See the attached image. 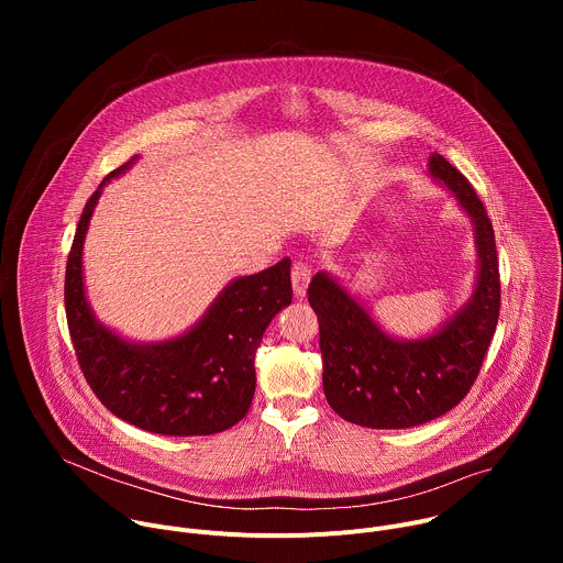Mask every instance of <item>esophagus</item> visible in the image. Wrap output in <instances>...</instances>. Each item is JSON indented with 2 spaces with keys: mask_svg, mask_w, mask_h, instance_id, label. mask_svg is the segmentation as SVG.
Returning a JSON list of instances; mask_svg holds the SVG:
<instances>
[{
  "mask_svg": "<svg viewBox=\"0 0 563 563\" xmlns=\"http://www.w3.org/2000/svg\"><path fill=\"white\" fill-rule=\"evenodd\" d=\"M309 278H311V269L307 263H294L291 267V287H294V294L296 298H302L305 291H307V285H309Z\"/></svg>",
  "mask_w": 563,
  "mask_h": 563,
  "instance_id": "34e87169",
  "label": "esophagus"
}]
</instances>
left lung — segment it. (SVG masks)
<instances>
[{"label":"left lung","mask_w":563,"mask_h":563,"mask_svg":"<svg viewBox=\"0 0 563 563\" xmlns=\"http://www.w3.org/2000/svg\"><path fill=\"white\" fill-rule=\"evenodd\" d=\"M428 174L450 191L474 231V287L452 316L428 334L400 339L336 276L318 272L307 289L318 316L328 404L363 428L404 430L450 412L472 387L497 330L501 285L486 207L443 155H430Z\"/></svg>","instance_id":"left-lung-1"}]
</instances>
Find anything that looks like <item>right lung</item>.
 <instances>
[{"instance_id": "obj_1", "label": "right lung", "mask_w": 563, "mask_h": 563, "mask_svg": "<svg viewBox=\"0 0 563 563\" xmlns=\"http://www.w3.org/2000/svg\"><path fill=\"white\" fill-rule=\"evenodd\" d=\"M135 159L102 180L79 218L64 283L70 341L87 383L118 419L165 437L218 434L252 406L256 350L274 316L291 302V261L229 280L178 336L146 343L124 339L102 323L89 302L82 254L102 189Z\"/></svg>"}]
</instances>
